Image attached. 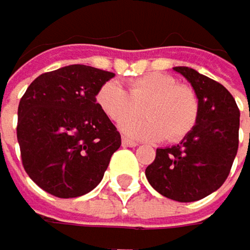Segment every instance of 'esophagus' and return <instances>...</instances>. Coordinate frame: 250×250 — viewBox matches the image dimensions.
Returning a JSON list of instances; mask_svg holds the SVG:
<instances>
[{"instance_id":"1","label":"esophagus","mask_w":250,"mask_h":250,"mask_svg":"<svg viewBox=\"0 0 250 250\" xmlns=\"http://www.w3.org/2000/svg\"><path fill=\"white\" fill-rule=\"evenodd\" d=\"M121 144H123V147H136L138 146V142H135L132 139H127V138H123Z\"/></svg>"}]
</instances>
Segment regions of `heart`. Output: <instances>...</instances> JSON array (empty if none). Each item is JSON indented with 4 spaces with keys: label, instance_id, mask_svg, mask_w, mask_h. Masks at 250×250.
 I'll list each match as a JSON object with an SVG mask.
<instances>
[{
    "label": "heart",
    "instance_id": "heart-1",
    "mask_svg": "<svg viewBox=\"0 0 250 250\" xmlns=\"http://www.w3.org/2000/svg\"><path fill=\"white\" fill-rule=\"evenodd\" d=\"M99 108L114 123H121V132L133 139L171 142L183 139L196 126L199 102L188 85L165 73H150L133 79L129 93L118 82L109 81L97 91ZM144 109L146 119L129 120Z\"/></svg>",
    "mask_w": 250,
    "mask_h": 250
}]
</instances>
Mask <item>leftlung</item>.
Returning <instances> with one entry per match:
<instances>
[{
	"mask_svg": "<svg viewBox=\"0 0 250 250\" xmlns=\"http://www.w3.org/2000/svg\"><path fill=\"white\" fill-rule=\"evenodd\" d=\"M174 70L183 75L196 93L198 121L180 144L156 150L146 175L160 195L178 203H193L225 183L238 150L240 111L222 83L190 67Z\"/></svg>",
	"mask_w": 250,
	"mask_h": 250,
	"instance_id": "left-lung-1",
	"label": "left lung"
}]
</instances>
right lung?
I'll return each instance as SVG.
<instances>
[{
  "mask_svg": "<svg viewBox=\"0 0 250 250\" xmlns=\"http://www.w3.org/2000/svg\"><path fill=\"white\" fill-rule=\"evenodd\" d=\"M114 76L72 64L40 75L22 96L16 129L22 165L44 192L76 198L102 181L121 136L96 96Z\"/></svg>",
  "mask_w": 250,
  "mask_h": 250,
  "instance_id": "right-lung-1",
  "label": "right lung"
}]
</instances>
